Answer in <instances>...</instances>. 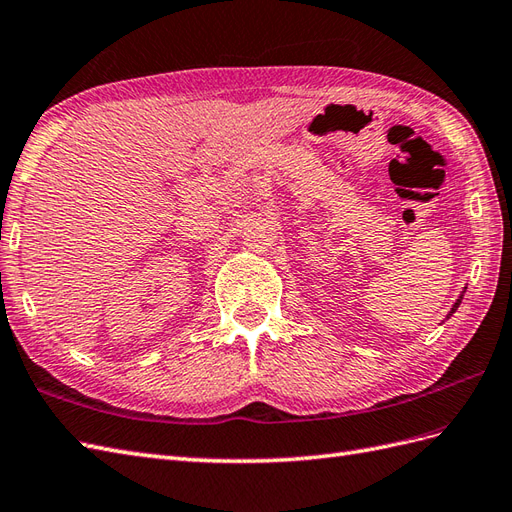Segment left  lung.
<instances>
[{"label": "left lung", "mask_w": 512, "mask_h": 512, "mask_svg": "<svg viewBox=\"0 0 512 512\" xmlns=\"http://www.w3.org/2000/svg\"><path fill=\"white\" fill-rule=\"evenodd\" d=\"M461 300H463V294H461V296H458V300H456V303L452 305V309H450V313H448V318H450V316H452V313H454V311L458 309V305H461Z\"/></svg>", "instance_id": "1"}]
</instances>
